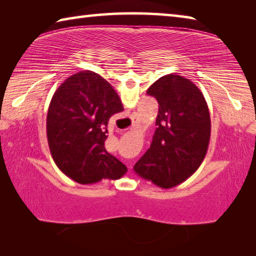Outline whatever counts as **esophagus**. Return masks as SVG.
<instances>
[{"instance_id":"esophagus-1","label":"esophagus","mask_w":256,"mask_h":256,"mask_svg":"<svg viewBox=\"0 0 256 256\" xmlns=\"http://www.w3.org/2000/svg\"><path fill=\"white\" fill-rule=\"evenodd\" d=\"M132 125H133V124H132Z\"/></svg>"}]
</instances>
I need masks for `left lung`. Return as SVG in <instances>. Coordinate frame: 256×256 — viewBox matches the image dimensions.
<instances>
[{
    "instance_id": "obj_1",
    "label": "left lung",
    "mask_w": 256,
    "mask_h": 256,
    "mask_svg": "<svg viewBox=\"0 0 256 256\" xmlns=\"http://www.w3.org/2000/svg\"><path fill=\"white\" fill-rule=\"evenodd\" d=\"M158 102L152 142L133 170L159 188L183 183L200 167L209 146L211 120L201 90L186 78L167 74L146 90Z\"/></svg>"
}]
</instances>
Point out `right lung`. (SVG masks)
<instances>
[{
	"instance_id": "add662e5",
	"label": "right lung",
	"mask_w": 256,
	"mask_h": 256,
	"mask_svg": "<svg viewBox=\"0 0 256 256\" xmlns=\"http://www.w3.org/2000/svg\"><path fill=\"white\" fill-rule=\"evenodd\" d=\"M124 110L110 84L92 71L76 73L60 84L48 107L47 140L56 166L80 184L126 174L105 149L108 120Z\"/></svg>"
}]
</instances>
